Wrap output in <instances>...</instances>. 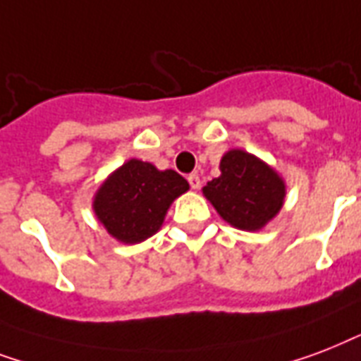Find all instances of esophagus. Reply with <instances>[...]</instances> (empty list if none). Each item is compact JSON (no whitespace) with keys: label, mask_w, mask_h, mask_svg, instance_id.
Masks as SVG:
<instances>
[{"label":"esophagus","mask_w":361,"mask_h":361,"mask_svg":"<svg viewBox=\"0 0 361 361\" xmlns=\"http://www.w3.org/2000/svg\"><path fill=\"white\" fill-rule=\"evenodd\" d=\"M188 183H190V188L192 190H197L201 186V180L200 177L195 175V173H192V175H188Z\"/></svg>","instance_id":"1"}]
</instances>
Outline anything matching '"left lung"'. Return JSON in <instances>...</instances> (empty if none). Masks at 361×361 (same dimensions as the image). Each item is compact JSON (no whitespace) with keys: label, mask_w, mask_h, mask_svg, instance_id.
Wrapping results in <instances>:
<instances>
[{"label":"left lung","mask_w":361,"mask_h":361,"mask_svg":"<svg viewBox=\"0 0 361 361\" xmlns=\"http://www.w3.org/2000/svg\"><path fill=\"white\" fill-rule=\"evenodd\" d=\"M203 195L220 219L243 231H258L281 212L286 183L247 150L231 149L220 160V177L203 186Z\"/></svg>","instance_id":"obj_1"}]
</instances>
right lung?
Segmentation results:
<instances>
[{"label": "right lung", "instance_id": "right-lung-1", "mask_svg": "<svg viewBox=\"0 0 361 361\" xmlns=\"http://www.w3.org/2000/svg\"><path fill=\"white\" fill-rule=\"evenodd\" d=\"M188 190V180L177 171L131 158L103 180L92 209L109 235L137 245L160 230L173 201Z\"/></svg>", "mask_w": 361, "mask_h": 361}]
</instances>
